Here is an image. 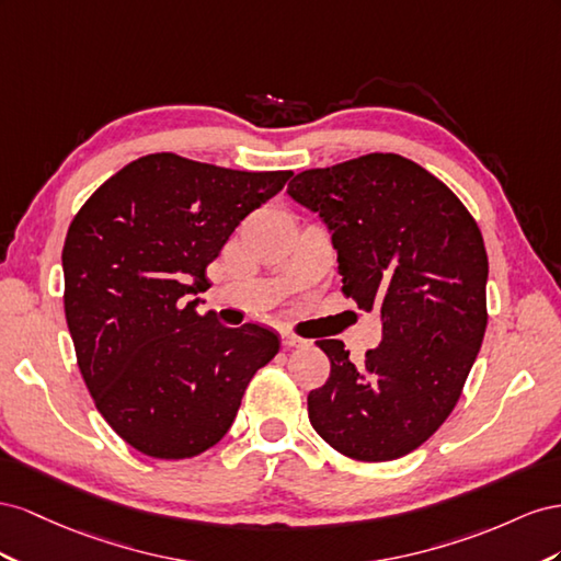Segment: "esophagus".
Masks as SVG:
<instances>
[{"label": "esophagus", "instance_id": "34e87169", "mask_svg": "<svg viewBox=\"0 0 561 561\" xmlns=\"http://www.w3.org/2000/svg\"><path fill=\"white\" fill-rule=\"evenodd\" d=\"M279 335H282V345H284V347H302V345L308 343L306 339H300V335H296V333H291V331H282Z\"/></svg>", "mask_w": 561, "mask_h": 561}]
</instances>
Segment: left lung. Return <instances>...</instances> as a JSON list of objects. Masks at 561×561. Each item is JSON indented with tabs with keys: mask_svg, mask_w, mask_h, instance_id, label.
Returning a JSON list of instances; mask_svg holds the SVG:
<instances>
[{
	"mask_svg": "<svg viewBox=\"0 0 561 561\" xmlns=\"http://www.w3.org/2000/svg\"><path fill=\"white\" fill-rule=\"evenodd\" d=\"M286 192L329 226L343 294L382 319L362 364L343 341H317L331 374L308 394L310 423L347 458H402L449 419L482 347V232L449 187L392 152L300 171Z\"/></svg>",
	"mask_w": 561,
	"mask_h": 561,
	"instance_id": "8db88e82",
	"label": "left lung"
}]
</instances>
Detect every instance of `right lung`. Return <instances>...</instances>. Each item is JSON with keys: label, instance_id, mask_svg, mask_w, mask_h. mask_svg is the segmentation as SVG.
<instances>
[{"label": "right lung", "instance_id": "1", "mask_svg": "<svg viewBox=\"0 0 561 561\" xmlns=\"http://www.w3.org/2000/svg\"><path fill=\"white\" fill-rule=\"evenodd\" d=\"M289 175L154 152L110 175L72 218L62 302L77 364L95 409L136 451L183 460L211 449L279 352L277 333L222 327L185 294L209 289L206 265Z\"/></svg>", "mask_w": 561, "mask_h": 561}]
</instances>
